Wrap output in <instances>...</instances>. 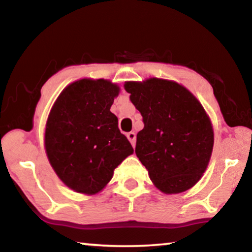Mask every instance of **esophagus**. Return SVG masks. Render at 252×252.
Returning <instances> with one entry per match:
<instances>
[{
  "instance_id": "1",
  "label": "esophagus",
  "mask_w": 252,
  "mask_h": 252,
  "mask_svg": "<svg viewBox=\"0 0 252 252\" xmlns=\"http://www.w3.org/2000/svg\"><path fill=\"white\" fill-rule=\"evenodd\" d=\"M126 136H127V139H129V141L131 142V144L132 146H135V133L134 132H129V133L126 134Z\"/></svg>"
}]
</instances>
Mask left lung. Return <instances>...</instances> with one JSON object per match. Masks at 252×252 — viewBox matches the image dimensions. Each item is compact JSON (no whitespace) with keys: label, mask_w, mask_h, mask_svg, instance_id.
<instances>
[{"label":"left lung","mask_w":252,"mask_h":252,"mask_svg":"<svg viewBox=\"0 0 252 252\" xmlns=\"http://www.w3.org/2000/svg\"><path fill=\"white\" fill-rule=\"evenodd\" d=\"M125 89L143 118L135 155L153 185L165 194L189 190L206 171L213 149L215 134L206 110L187 88L171 80L127 81Z\"/></svg>","instance_id":"obj_1"}]
</instances>
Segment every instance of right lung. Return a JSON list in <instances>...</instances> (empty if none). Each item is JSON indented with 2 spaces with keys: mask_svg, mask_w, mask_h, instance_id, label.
Segmentation results:
<instances>
[{
  "mask_svg": "<svg viewBox=\"0 0 252 252\" xmlns=\"http://www.w3.org/2000/svg\"><path fill=\"white\" fill-rule=\"evenodd\" d=\"M120 88L104 79H81L55 100L46 120L44 148L64 185L93 195L104 189L114 169L133 153L110 108Z\"/></svg>",
  "mask_w": 252,
  "mask_h": 252,
  "instance_id": "right-lung-1",
  "label": "right lung"
}]
</instances>
